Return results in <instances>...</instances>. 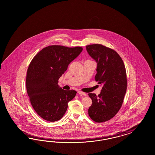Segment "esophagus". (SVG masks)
I'll use <instances>...</instances> for the list:
<instances>
[{"label": "esophagus", "instance_id": "1", "mask_svg": "<svg viewBox=\"0 0 155 155\" xmlns=\"http://www.w3.org/2000/svg\"><path fill=\"white\" fill-rule=\"evenodd\" d=\"M78 93L79 94H81V95H84V96H85L86 95V94L85 93H84V92H82V91H78Z\"/></svg>", "mask_w": 155, "mask_h": 155}]
</instances>
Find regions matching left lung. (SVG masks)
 <instances>
[{
  "instance_id": "obj_1",
  "label": "left lung",
  "mask_w": 155,
  "mask_h": 155,
  "mask_svg": "<svg viewBox=\"0 0 155 155\" xmlns=\"http://www.w3.org/2000/svg\"><path fill=\"white\" fill-rule=\"evenodd\" d=\"M86 51L97 63L95 79L102 86L98 96L94 93L88 94L92 100L88 113L94 122H106L122 106L127 86L125 66L117 52L102 45H87Z\"/></svg>"
}]
</instances>
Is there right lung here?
<instances>
[{"instance_id": "right-lung-1", "label": "right lung", "mask_w": 155, "mask_h": 155, "mask_svg": "<svg viewBox=\"0 0 155 155\" xmlns=\"http://www.w3.org/2000/svg\"><path fill=\"white\" fill-rule=\"evenodd\" d=\"M82 51L80 47L48 46L31 62L26 78L27 93L34 110L45 120H60L67 110L68 102L75 97V90H63L58 82L69 64Z\"/></svg>"}]
</instances>
